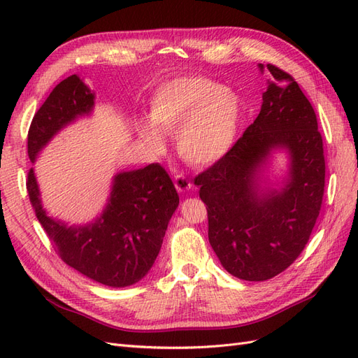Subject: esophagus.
Here are the masks:
<instances>
[{
    "label": "esophagus",
    "mask_w": 358,
    "mask_h": 358,
    "mask_svg": "<svg viewBox=\"0 0 358 358\" xmlns=\"http://www.w3.org/2000/svg\"><path fill=\"white\" fill-rule=\"evenodd\" d=\"M175 187L179 192H185L192 188V183L183 175H178V176H175Z\"/></svg>",
    "instance_id": "obj_1"
}]
</instances>
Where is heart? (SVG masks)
<instances>
[{
    "label": "heart",
    "instance_id": "obj_1",
    "mask_svg": "<svg viewBox=\"0 0 358 358\" xmlns=\"http://www.w3.org/2000/svg\"><path fill=\"white\" fill-rule=\"evenodd\" d=\"M239 94L200 76L161 83L149 101V122L137 131L154 152L164 149L162 134L175 136L179 157L194 167H209L233 148L242 124Z\"/></svg>",
    "mask_w": 358,
    "mask_h": 358
}]
</instances>
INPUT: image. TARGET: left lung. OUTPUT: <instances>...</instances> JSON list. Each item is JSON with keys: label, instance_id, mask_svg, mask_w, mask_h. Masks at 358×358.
Instances as JSON below:
<instances>
[{"label": "left lung", "instance_id": "obj_1", "mask_svg": "<svg viewBox=\"0 0 358 358\" xmlns=\"http://www.w3.org/2000/svg\"><path fill=\"white\" fill-rule=\"evenodd\" d=\"M254 124L222 159L194 180L208 209L209 242L230 275L267 280L294 263L320 215L326 162L317 115L299 83L278 67ZM275 153L285 176L272 181Z\"/></svg>", "mask_w": 358, "mask_h": 358}]
</instances>
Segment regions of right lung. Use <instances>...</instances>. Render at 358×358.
Here are the masks:
<instances>
[{"instance_id": "add662e5", "label": "right lung", "mask_w": 358, "mask_h": 358, "mask_svg": "<svg viewBox=\"0 0 358 358\" xmlns=\"http://www.w3.org/2000/svg\"><path fill=\"white\" fill-rule=\"evenodd\" d=\"M95 92L78 74L58 83L32 119L28 155L32 164L64 128L94 112ZM27 188L37 220L55 245L62 262L83 276L112 288L142 280L159 254L179 196L159 164L117 171L103 210L92 221L70 224L43 208L34 169Z\"/></svg>"}]
</instances>
